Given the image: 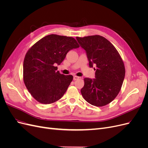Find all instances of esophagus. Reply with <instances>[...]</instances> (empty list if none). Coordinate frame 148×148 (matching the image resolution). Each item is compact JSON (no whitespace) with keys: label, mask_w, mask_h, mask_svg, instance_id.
I'll use <instances>...</instances> for the list:
<instances>
[{"label":"esophagus","mask_w":148,"mask_h":148,"mask_svg":"<svg viewBox=\"0 0 148 148\" xmlns=\"http://www.w3.org/2000/svg\"><path fill=\"white\" fill-rule=\"evenodd\" d=\"M78 79H79L78 77H77V76H74V77H73V80H77Z\"/></svg>","instance_id":"esophagus-1"}]
</instances>
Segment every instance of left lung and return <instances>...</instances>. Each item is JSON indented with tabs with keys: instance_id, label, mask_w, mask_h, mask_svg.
I'll return each instance as SVG.
<instances>
[{
	"instance_id": "left-lung-1",
	"label": "left lung",
	"mask_w": 148,
	"mask_h": 148,
	"mask_svg": "<svg viewBox=\"0 0 148 148\" xmlns=\"http://www.w3.org/2000/svg\"><path fill=\"white\" fill-rule=\"evenodd\" d=\"M76 38L86 52L89 67L96 66L95 78H84L82 95L92 106L108 104L118 95L123 82L125 69L122 58L112 44L101 36Z\"/></svg>"
}]
</instances>
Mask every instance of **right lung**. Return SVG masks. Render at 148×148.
<instances>
[{"label": "right lung", "instance_id": "obj_1", "mask_svg": "<svg viewBox=\"0 0 148 148\" xmlns=\"http://www.w3.org/2000/svg\"><path fill=\"white\" fill-rule=\"evenodd\" d=\"M78 47L73 38L50 34L30 48L23 62V80L36 100L48 104L64 96L73 76L60 74L56 65L63 62L70 50Z\"/></svg>", "mask_w": 148, "mask_h": 148}]
</instances>
